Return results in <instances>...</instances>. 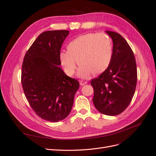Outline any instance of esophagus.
I'll use <instances>...</instances> for the list:
<instances>
[{
    "label": "esophagus",
    "instance_id": "1",
    "mask_svg": "<svg viewBox=\"0 0 156 156\" xmlns=\"http://www.w3.org/2000/svg\"><path fill=\"white\" fill-rule=\"evenodd\" d=\"M87 82L84 81H80V85L81 86H83L84 84H87Z\"/></svg>",
    "mask_w": 156,
    "mask_h": 156
}]
</instances>
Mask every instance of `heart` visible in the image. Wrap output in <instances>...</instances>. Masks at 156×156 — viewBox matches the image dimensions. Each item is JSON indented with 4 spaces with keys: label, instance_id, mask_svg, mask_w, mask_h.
I'll use <instances>...</instances> for the list:
<instances>
[{
    "label": "heart",
    "instance_id": "heart-1",
    "mask_svg": "<svg viewBox=\"0 0 156 156\" xmlns=\"http://www.w3.org/2000/svg\"><path fill=\"white\" fill-rule=\"evenodd\" d=\"M68 51H62L59 58L64 72L72 75L77 62L81 66L78 75L87 78L94 75L102 73L108 68L112 56L111 40L105 33H88L77 37L71 41Z\"/></svg>",
    "mask_w": 156,
    "mask_h": 156
}]
</instances>
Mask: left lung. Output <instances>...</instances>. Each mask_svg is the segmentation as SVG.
I'll return each mask as SVG.
<instances>
[{"instance_id": "left-lung-1", "label": "left lung", "mask_w": 156, "mask_h": 156, "mask_svg": "<svg viewBox=\"0 0 156 156\" xmlns=\"http://www.w3.org/2000/svg\"><path fill=\"white\" fill-rule=\"evenodd\" d=\"M112 40V56L108 68L93 79V103L102 114L115 116L128 107L135 91L137 71L133 52L119 33L107 30Z\"/></svg>"}]
</instances>
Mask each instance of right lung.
Instances as JSON below:
<instances>
[{
    "instance_id": "obj_1",
    "label": "right lung",
    "mask_w": 156,
    "mask_h": 156,
    "mask_svg": "<svg viewBox=\"0 0 156 156\" xmlns=\"http://www.w3.org/2000/svg\"><path fill=\"white\" fill-rule=\"evenodd\" d=\"M69 31L42 32L23 59L21 84L27 101L36 114L45 120L56 122L72 110L77 79L67 76L59 66L61 47Z\"/></svg>"
}]
</instances>
